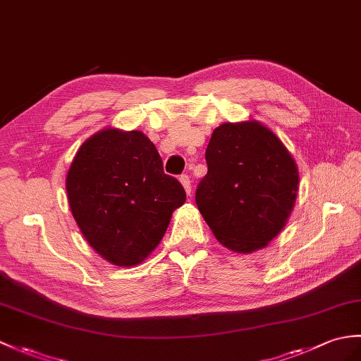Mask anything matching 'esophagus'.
<instances>
[{
  "label": "esophagus",
  "mask_w": 361,
  "mask_h": 361,
  "mask_svg": "<svg viewBox=\"0 0 361 361\" xmlns=\"http://www.w3.org/2000/svg\"><path fill=\"white\" fill-rule=\"evenodd\" d=\"M180 181H181V184H183L184 190H186V194H188V195H190V189H192V186H190V180H189L188 175H181V177H180Z\"/></svg>",
  "instance_id": "1"
}]
</instances>
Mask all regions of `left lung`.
<instances>
[{
	"instance_id": "obj_1",
	"label": "left lung",
	"mask_w": 361,
	"mask_h": 361,
	"mask_svg": "<svg viewBox=\"0 0 361 361\" xmlns=\"http://www.w3.org/2000/svg\"><path fill=\"white\" fill-rule=\"evenodd\" d=\"M206 163L195 201L215 238L241 254L263 249L294 209V158L272 130L252 120L219 126L207 145Z\"/></svg>"
}]
</instances>
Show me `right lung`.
I'll list each match as a JSON object with an SVG mask.
<instances>
[{"instance_id": "obj_1", "label": "right lung", "mask_w": 361, "mask_h": 361, "mask_svg": "<svg viewBox=\"0 0 361 361\" xmlns=\"http://www.w3.org/2000/svg\"><path fill=\"white\" fill-rule=\"evenodd\" d=\"M67 200L89 245L116 266L141 263L186 201L140 130L104 129L82 142L66 177Z\"/></svg>"}]
</instances>
